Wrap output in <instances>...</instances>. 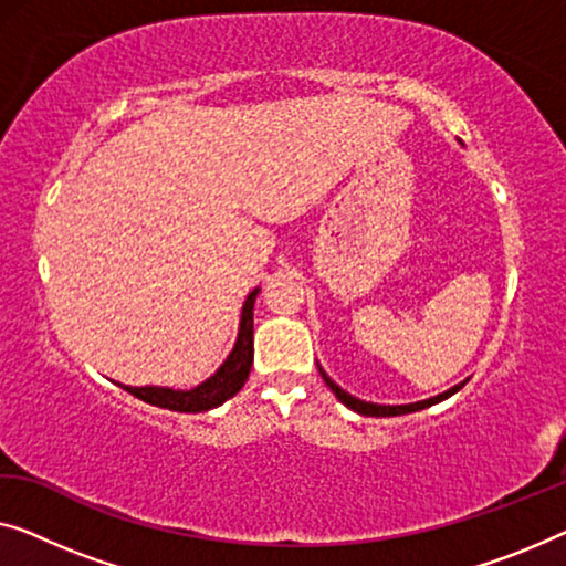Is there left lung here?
I'll list each match as a JSON object with an SVG mask.
<instances>
[{
  "mask_svg": "<svg viewBox=\"0 0 566 566\" xmlns=\"http://www.w3.org/2000/svg\"><path fill=\"white\" fill-rule=\"evenodd\" d=\"M317 368H319V364H317ZM319 376H323L325 384L331 386V391L337 396V401H343L345 407L353 409V411H358V415H364V417H401V415H411V411H421V409L432 407V403H440L444 399H450L452 394H458L462 386H465V381H462L458 386H452V389H447L440 396H432V399H424V401H417V403H396V407H391V403H370V401L356 399V396H350L348 391H343L340 386H337L333 378L325 374L323 368H319Z\"/></svg>",
  "mask_w": 566,
  "mask_h": 566,
  "instance_id": "obj_1",
  "label": "left lung"
}]
</instances>
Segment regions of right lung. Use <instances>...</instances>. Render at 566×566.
I'll return each instance as SVG.
<instances>
[{
    "mask_svg": "<svg viewBox=\"0 0 566 566\" xmlns=\"http://www.w3.org/2000/svg\"><path fill=\"white\" fill-rule=\"evenodd\" d=\"M259 286L251 290L243 300L241 307V323L239 335H235L233 350L229 358L223 360L221 368L206 381L192 386V389H167V386H122L124 391H129L137 399L151 403V407L180 411V415H200V411L221 407L223 401H229L231 396L241 391V386L247 384L251 364H254V302H256Z\"/></svg>",
    "mask_w": 566,
    "mask_h": 566,
    "instance_id": "obj_1",
    "label": "right lung"
}]
</instances>
